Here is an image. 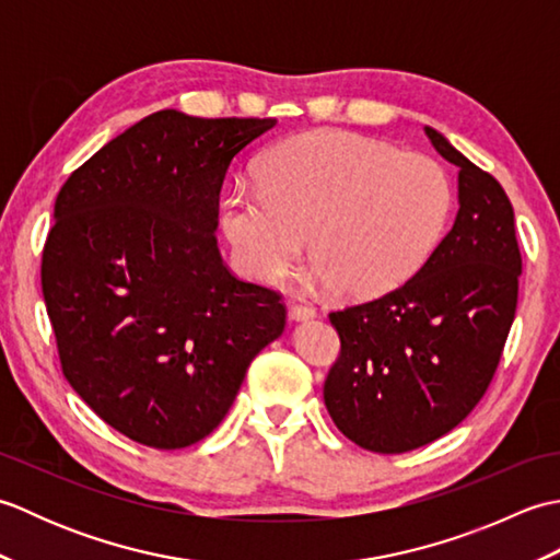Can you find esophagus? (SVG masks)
I'll return each mask as SVG.
<instances>
[{
    "label": "esophagus",
    "instance_id": "obj_1",
    "mask_svg": "<svg viewBox=\"0 0 560 560\" xmlns=\"http://www.w3.org/2000/svg\"><path fill=\"white\" fill-rule=\"evenodd\" d=\"M315 315H317V311H315L313 305H307V303H293L289 307V317L291 319H311Z\"/></svg>",
    "mask_w": 560,
    "mask_h": 560
}]
</instances>
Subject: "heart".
I'll return each instance as SVG.
<instances>
[{"instance_id": "1", "label": "heart", "mask_w": 560, "mask_h": 560, "mask_svg": "<svg viewBox=\"0 0 560 560\" xmlns=\"http://www.w3.org/2000/svg\"><path fill=\"white\" fill-rule=\"evenodd\" d=\"M452 183L440 163L341 129L283 139L265 185L241 180L221 201V231L247 277L273 281L311 235L315 279L371 299L413 277L445 233Z\"/></svg>"}]
</instances>
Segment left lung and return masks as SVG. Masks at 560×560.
Instances as JSON below:
<instances>
[{
    "label": "left lung",
    "instance_id": "1",
    "mask_svg": "<svg viewBox=\"0 0 560 560\" xmlns=\"http://www.w3.org/2000/svg\"><path fill=\"white\" fill-rule=\"evenodd\" d=\"M459 168L450 233L401 287L329 313L341 351L325 407L355 445L397 455L467 419L489 389L517 311L522 255L501 183L425 127Z\"/></svg>",
    "mask_w": 560,
    "mask_h": 560
}]
</instances>
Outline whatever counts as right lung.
<instances>
[{"label": "right lung", "instance_id": "obj_1", "mask_svg": "<svg viewBox=\"0 0 560 560\" xmlns=\"http://www.w3.org/2000/svg\"><path fill=\"white\" fill-rule=\"evenodd\" d=\"M273 125L159 110L79 165L55 199L40 283L59 363L135 443L207 438L287 325L281 293L231 273L213 235L225 171Z\"/></svg>", "mask_w": 560, "mask_h": 560}]
</instances>
